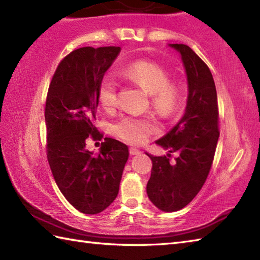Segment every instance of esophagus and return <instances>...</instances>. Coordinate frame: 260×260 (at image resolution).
Here are the masks:
<instances>
[{
	"instance_id": "1",
	"label": "esophagus",
	"mask_w": 260,
	"mask_h": 260,
	"mask_svg": "<svg viewBox=\"0 0 260 260\" xmlns=\"http://www.w3.org/2000/svg\"><path fill=\"white\" fill-rule=\"evenodd\" d=\"M129 154L131 155H139V154H141V151L136 147H129Z\"/></svg>"
}]
</instances>
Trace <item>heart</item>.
Segmentation results:
<instances>
[{
  "instance_id": "obj_1",
  "label": "heart",
  "mask_w": 260,
  "mask_h": 260,
  "mask_svg": "<svg viewBox=\"0 0 260 260\" xmlns=\"http://www.w3.org/2000/svg\"><path fill=\"white\" fill-rule=\"evenodd\" d=\"M119 75L135 82L151 95L152 104L158 112L169 115L180 101V88L170 81L169 74L161 66L136 60L119 69ZM98 99L102 106L110 110L117 105V81L112 75L103 77L98 86ZM110 134L128 144H143L159 132L158 121L153 116L121 115L109 126Z\"/></svg>"
}]
</instances>
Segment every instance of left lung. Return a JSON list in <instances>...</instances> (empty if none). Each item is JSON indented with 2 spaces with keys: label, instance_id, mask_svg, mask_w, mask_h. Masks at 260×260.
<instances>
[{
  "label": "left lung",
  "instance_id": "obj_1",
  "mask_svg": "<svg viewBox=\"0 0 260 260\" xmlns=\"http://www.w3.org/2000/svg\"><path fill=\"white\" fill-rule=\"evenodd\" d=\"M181 56L186 73L185 112L172 129L155 143L169 154L151 157L153 168L146 192L152 203L164 212L187 206L201 190L211 169L219 139L217 90L211 71L185 45H169ZM178 152L176 163L170 153Z\"/></svg>",
  "mask_w": 260,
  "mask_h": 260
}]
</instances>
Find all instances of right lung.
<instances>
[{
    "label": "right lung",
    "instance_id": "1",
    "mask_svg": "<svg viewBox=\"0 0 260 260\" xmlns=\"http://www.w3.org/2000/svg\"><path fill=\"white\" fill-rule=\"evenodd\" d=\"M120 52V47H84L64 57L49 86L45 118L47 157L54 181L78 211L96 214L118 194L128 147L105 137L98 154L86 140H102L93 124L98 86Z\"/></svg>",
    "mask_w": 260,
    "mask_h": 260
}]
</instances>
